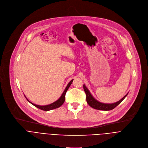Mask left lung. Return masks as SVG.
Returning a JSON list of instances; mask_svg holds the SVG:
<instances>
[{"instance_id":"left-lung-1","label":"left lung","mask_w":148,"mask_h":148,"mask_svg":"<svg viewBox=\"0 0 148 148\" xmlns=\"http://www.w3.org/2000/svg\"><path fill=\"white\" fill-rule=\"evenodd\" d=\"M83 88H84V91H85L86 94V100H87L88 104L92 108L96 109V110H98L110 111V110H113L116 106H118V105L124 99V98L126 96H127V95L128 94V93L127 94L125 95L121 99H120L118 102H116L112 103H102V102L98 101L97 99H95L92 97V95L90 93V91L86 87L85 84H84L83 85Z\"/></svg>"}]
</instances>
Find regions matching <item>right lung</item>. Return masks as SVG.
I'll list each match as a JSON object with an SVG mask.
<instances>
[{
	"mask_svg": "<svg viewBox=\"0 0 148 148\" xmlns=\"http://www.w3.org/2000/svg\"><path fill=\"white\" fill-rule=\"evenodd\" d=\"M73 81V79H72L71 81H70V82L68 84L67 86L66 87V89L64 90V92H62L61 96L60 97V98L58 99H57L56 101L53 102L52 103H50L49 105H36V104H34L32 102H31L27 98V100L30 103H32L33 105H34V106H35L36 107L38 108V109H40L41 110L43 111H50V110H54V109H56V108H59L60 107H61V105L63 104V103L65 101V96H66V94L68 90V89L69 88L70 86H71V84H72ZM25 97H26V96L25 95Z\"/></svg>",
	"mask_w": 148,
	"mask_h": 148,
	"instance_id": "right-lung-1",
	"label": "right lung"
}]
</instances>
